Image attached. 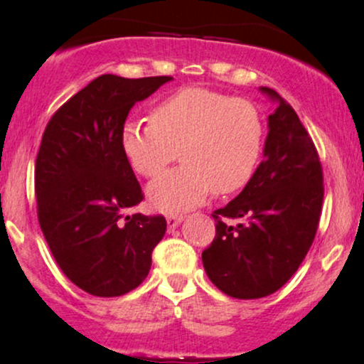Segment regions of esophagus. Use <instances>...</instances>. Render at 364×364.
<instances>
[{"instance_id":"obj_1","label":"esophagus","mask_w":364,"mask_h":364,"mask_svg":"<svg viewBox=\"0 0 364 364\" xmlns=\"http://www.w3.org/2000/svg\"><path fill=\"white\" fill-rule=\"evenodd\" d=\"M183 219H185V217H183L181 214H171V215L166 217V220H168V228H169V229H174L178 224H181Z\"/></svg>"}]
</instances>
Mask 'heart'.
Segmentation results:
<instances>
[{
	"label": "heart",
	"mask_w": 364,
	"mask_h": 364,
	"mask_svg": "<svg viewBox=\"0 0 364 364\" xmlns=\"http://www.w3.org/2000/svg\"><path fill=\"white\" fill-rule=\"evenodd\" d=\"M262 114L245 99L188 87L159 102L150 123L127 121L121 149L141 176H159L174 159L183 166L147 188L156 210L181 212L196 207L210 191L229 195L248 185L260 162Z\"/></svg>",
	"instance_id": "obj_1"
}]
</instances>
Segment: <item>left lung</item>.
<instances>
[{"label":"left lung","instance_id":"obj_1","mask_svg":"<svg viewBox=\"0 0 364 364\" xmlns=\"http://www.w3.org/2000/svg\"><path fill=\"white\" fill-rule=\"evenodd\" d=\"M269 116L263 161L235 200L215 210V237L203 250L212 284L236 299L272 294L292 277L315 240L323 202V174L313 140L281 95L260 87ZM241 218L229 226L223 217Z\"/></svg>","mask_w":364,"mask_h":364}]
</instances>
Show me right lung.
Segmentation results:
<instances>
[{"mask_svg":"<svg viewBox=\"0 0 364 364\" xmlns=\"http://www.w3.org/2000/svg\"><path fill=\"white\" fill-rule=\"evenodd\" d=\"M171 80L101 75L46 127L36 159L37 217L63 274L92 296L139 287L166 235L162 215H124L144 195L121 149V128L136 102Z\"/></svg>","mask_w":364,"mask_h":364,"instance_id":"right-lung-1","label":"right lung"}]
</instances>
